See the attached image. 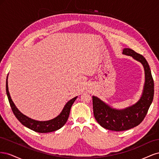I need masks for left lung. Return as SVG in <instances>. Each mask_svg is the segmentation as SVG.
Returning <instances> with one entry per match:
<instances>
[{
  "label": "left lung",
  "instance_id": "left-lung-1",
  "mask_svg": "<svg viewBox=\"0 0 159 159\" xmlns=\"http://www.w3.org/2000/svg\"><path fill=\"white\" fill-rule=\"evenodd\" d=\"M123 54L131 56L143 65L145 84L141 97L137 103L122 109L113 108L96 96H92L93 114L101 126L111 131H126L139 125L145 117L154 97V81L147 61L142 55L130 48H124Z\"/></svg>",
  "mask_w": 159,
  "mask_h": 159
}]
</instances>
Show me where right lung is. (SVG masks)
I'll list each match as a JSON object with an SVG mask.
<instances>
[{"mask_svg":"<svg viewBox=\"0 0 159 159\" xmlns=\"http://www.w3.org/2000/svg\"><path fill=\"white\" fill-rule=\"evenodd\" d=\"M6 91L9 103H10L11 109L12 110V112L18 121H20L23 125H25L28 129L32 130V131L42 133L55 131L63 127L69 117L70 109L72 105H73L75 99L78 98V96H76V97L72 98L71 99L68 101L65 105V106L64 107L60 115H57L55 118L48 120V121H41L32 119L26 116L25 115L22 113L16 107V105H14V102H12L10 95V93H9L8 91V76L7 78L6 81Z\"/></svg>","mask_w":159,"mask_h":159,"instance_id":"right-lung-1","label":"right lung"}]
</instances>
